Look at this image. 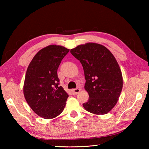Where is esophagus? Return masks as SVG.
<instances>
[{
	"label": "esophagus",
	"mask_w": 149,
	"mask_h": 149,
	"mask_svg": "<svg viewBox=\"0 0 149 149\" xmlns=\"http://www.w3.org/2000/svg\"><path fill=\"white\" fill-rule=\"evenodd\" d=\"M80 90H81L79 89V88H76V89H74V90H72V93H73V95H77V93H79Z\"/></svg>",
	"instance_id": "esophagus-1"
}]
</instances>
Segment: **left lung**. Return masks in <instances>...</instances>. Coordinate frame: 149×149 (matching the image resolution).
I'll return each instance as SVG.
<instances>
[{
    "label": "left lung",
    "instance_id": "1",
    "mask_svg": "<svg viewBox=\"0 0 149 149\" xmlns=\"http://www.w3.org/2000/svg\"><path fill=\"white\" fill-rule=\"evenodd\" d=\"M83 65L89 95L84 108L95 115H105L115 106L123 87L121 70L113 54L106 47L87 43L70 50Z\"/></svg>",
    "mask_w": 149,
    "mask_h": 149
}]
</instances>
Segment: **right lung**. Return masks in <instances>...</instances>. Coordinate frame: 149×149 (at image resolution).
Segmentation results:
<instances>
[{
  "mask_svg": "<svg viewBox=\"0 0 149 149\" xmlns=\"http://www.w3.org/2000/svg\"><path fill=\"white\" fill-rule=\"evenodd\" d=\"M69 49L50 45L41 49L28 66L24 95L33 111L45 119L56 118L64 109L68 93L59 86L57 71Z\"/></svg>",
  "mask_w": 149,
  "mask_h": 149,
  "instance_id": "add662e5",
  "label": "right lung"
}]
</instances>
